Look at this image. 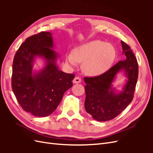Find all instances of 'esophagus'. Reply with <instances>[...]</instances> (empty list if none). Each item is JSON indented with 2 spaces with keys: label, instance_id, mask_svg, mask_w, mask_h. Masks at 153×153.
<instances>
[{
  "label": "esophagus",
  "instance_id": "1",
  "mask_svg": "<svg viewBox=\"0 0 153 153\" xmlns=\"http://www.w3.org/2000/svg\"><path fill=\"white\" fill-rule=\"evenodd\" d=\"M81 82H82L81 78L80 77H78V76H76L73 80V82L74 83V84H79V83H80Z\"/></svg>",
  "mask_w": 153,
  "mask_h": 153
}]
</instances>
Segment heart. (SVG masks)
<instances>
[{
	"label": "heart",
	"instance_id": "1",
	"mask_svg": "<svg viewBox=\"0 0 153 153\" xmlns=\"http://www.w3.org/2000/svg\"><path fill=\"white\" fill-rule=\"evenodd\" d=\"M115 57L113 46L101 41H92L75 48L66 55V61L71 66L82 63V69L87 75L98 76L111 67Z\"/></svg>",
	"mask_w": 153,
	"mask_h": 153
}]
</instances>
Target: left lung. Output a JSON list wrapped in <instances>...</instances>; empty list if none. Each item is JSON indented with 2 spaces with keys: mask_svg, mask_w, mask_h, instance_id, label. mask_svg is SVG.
Segmentation results:
<instances>
[{
  "mask_svg": "<svg viewBox=\"0 0 153 153\" xmlns=\"http://www.w3.org/2000/svg\"><path fill=\"white\" fill-rule=\"evenodd\" d=\"M126 59L120 61L107 71L94 77H84L86 112L98 121L113 119L133 100L138 75L137 60L129 46L121 41ZM124 70L128 80L123 91L116 94L111 84L116 74Z\"/></svg>",
  "mask_w": 153,
  "mask_h": 153,
  "instance_id": "left-lung-1",
  "label": "left lung"
}]
</instances>
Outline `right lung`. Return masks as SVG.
<instances>
[{"label":"right lung","mask_w":153,"mask_h":153,"mask_svg":"<svg viewBox=\"0 0 153 153\" xmlns=\"http://www.w3.org/2000/svg\"><path fill=\"white\" fill-rule=\"evenodd\" d=\"M53 46L52 34L41 32L27 38L14 57L13 91L24 110L36 117H46L54 112L64 92L73 86L75 76L58 69ZM36 56L43 57L47 63L41 71L32 74Z\"/></svg>","instance_id":"right-lung-1"}]
</instances>
